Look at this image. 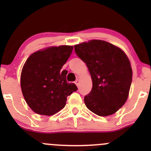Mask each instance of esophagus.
Returning <instances> with one entry per match:
<instances>
[{
	"label": "esophagus",
	"mask_w": 151,
	"mask_h": 151,
	"mask_svg": "<svg viewBox=\"0 0 151 151\" xmlns=\"http://www.w3.org/2000/svg\"><path fill=\"white\" fill-rule=\"evenodd\" d=\"M80 80L79 79H77V80H75V84L77 85V87H79V85H80Z\"/></svg>",
	"instance_id": "obj_1"
}]
</instances>
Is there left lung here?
I'll return each instance as SVG.
<instances>
[{
    "mask_svg": "<svg viewBox=\"0 0 151 151\" xmlns=\"http://www.w3.org/2000/svg\"><path fill=\"white\" fill-rule=\"evenodd\" d=\"M77 55L86 63L93 88L84 98L88 109L99 116L116 112L128 99L132 81L129 58L119 47L102 40L74 45Z\"/></svg>",
    "mask_w": 151,
    "mask_h": 151,
    "instance_id": "left-lung-1",
    "label": "left lung"
}]
</instances>
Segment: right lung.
Wrapping results in <instances>:
<instances>
[{"label":"right lung","instance_id":"1","mask_svg":"<svg viewBox=\"0 0 151 151\" xmlns=\"http://www.w3.org/2000/svg\"><path fill=\"white\" fill-rule=\"evenodd\" d=\"M73 50V46L50 47L29 56L22 69L21 89L25 101L36 113L52 115L63 109L67 96L77 90L67 83L68 71L61 68Z\"/></svg>","mask_w":151,"mask_h":151}]
</instances>
